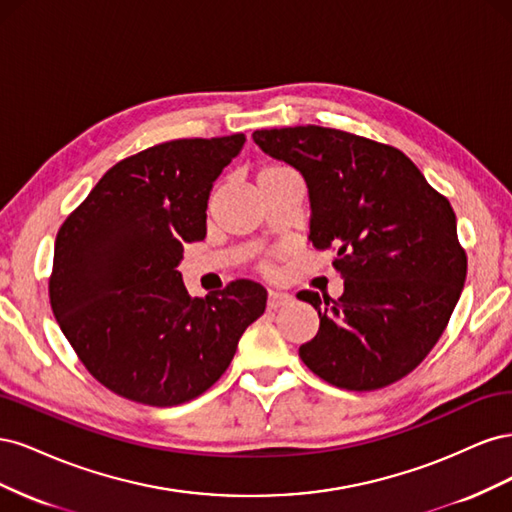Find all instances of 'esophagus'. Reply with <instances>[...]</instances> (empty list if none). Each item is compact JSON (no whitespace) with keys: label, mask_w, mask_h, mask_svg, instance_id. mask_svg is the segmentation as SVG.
<instances>
[{"label":"esophagus","mask_w":512,"mask_h":512,"mask_svg":"<svg viewBox=\"0 0 512 512\" xmlns=\"http://www.w3.org/2000/svg\"><path fill=\"white\" fill-rule=\"evenodd\" d=\"M290 301H292V294H288V292H280V290H269V294H267V305H269L271 309L284 307V305H288Z\"/></svg>","instance_id":"1"}]
</instances>
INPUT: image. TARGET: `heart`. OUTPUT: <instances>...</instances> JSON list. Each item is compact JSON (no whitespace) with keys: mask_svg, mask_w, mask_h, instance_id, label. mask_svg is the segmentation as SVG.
Listing matches in <instances>:
<instances>
[{"mask_svg":"<svg viewBox=\"0 0 512 512\" xmlns=\"http://www.w3.org/2000/svg\"><path fill=\"white\" fill-rule=\"evenodd\" d=\"M280 170H288V168H284V166H267L265 170H262V173L260 175H269V173H280ZM258 175V177H260Z\"/></svg>","mask_w":512,"mask_h":512,"instance_id":"b5f03b06","label":"heart"}]
</instances>
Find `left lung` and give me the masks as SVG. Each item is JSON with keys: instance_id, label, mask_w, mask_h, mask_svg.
<instances>
[{"instance_id": "obj_1", "label": "left lung", "mask_w": 512, "mask_h": 512, "mask_svg": "<svg viewBox=\"0 0 512 512\" xmlns=\"http://www.w3.org/2000/svg\"><path fill=\"white\" fill-rule=\"evenodd\" d=\"M267 156L299 170L309 196V239L335 247L344 292L303 290L320 327L301 361L337 389L376 391L421 363L444 333L468 260L451 203L399 149L342 130H256Z\"/></svg>"}]
</instances>
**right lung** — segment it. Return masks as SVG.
I'll use <instances>...</instances> for the list:
<instances>
[{
    "label": "right lung",
    "mask_w": 512,
    "mask_h": 512,
    "mask_svg": "<svg viewBox=\"0 0 512 512\" xmlns=\"http://www.w3.org/2000/svg\"><path fill=\"white\" fill-rule=\"evenodd\" d=\"M245 136L179 138L117 162L59 228L51 307L89 374L147 406H179L222 378L267 290L237 280L207 299L183 284V243Z\"/></svg>",
    "instance_id": "add662e5"
}]
</instances>
